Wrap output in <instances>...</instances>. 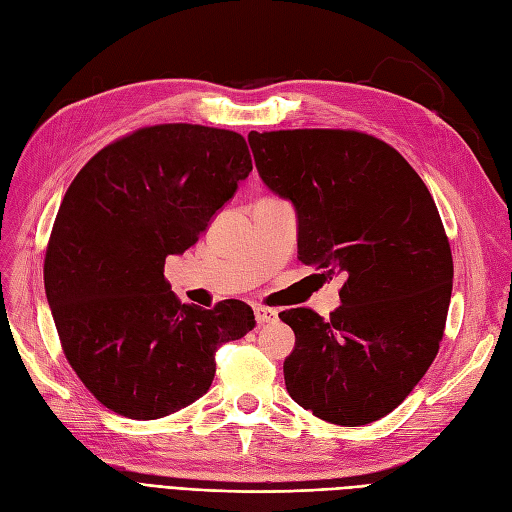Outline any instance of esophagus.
Here are the masks:
<instances>
[{
  "label": "esophagus",
  "instance_id": "1",
  "mask_svg": "<svg viewBox=\"0 0 512 512\" xmlns=\"http://www.w3.org/2000/svg\"><path fill=\"white\" fill-rule=\"evenodd\" d=\"M254 315H256V322L262 324H273L277 322V311L275 309H267V307H254Z\"/></svg>",
  "mask_w": 512,
  "mask_h": 512
}]
</instances>
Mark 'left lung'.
Listing matches in <instances>:
<instances>
[{"mask_svg": "<svg viewBox=\"0 0 512 512\" xmlns=\"http://www.w3.org/2000/svg\"><path fill=\"white\" fill-rule=\"evenodd\" d=\"M260 180L296 211L298 260L343 277L328 320L281 311L294 330L286 390L315 417L364 426L392 413L438 354L453 260L434 199L385 142L358 131H250Z\"/></svg>", "mask_w": 512, "mask_h": 512, "instance_id": "1", "label": "left lung"}]
</instances>
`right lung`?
I'll return each instance as SVG.
<instances>
[{"label":"right lung","mask_w":512,"mask_h":512,"mask_svg":"<svg viewBox=\"0 0 512 512\" xmlns=\"http://www.w3.org/2000/svg\"><path fill=\"white\" fill-rule=\"evenodd\" d=\"M250 171L239 133L158 125L105 146L67 188L44 288L65 358L103 407L144 421L188 407L214 381L216 349L254 328L250 305L180 303L163 275Z\"/></svg>","instance_id":"obj_1"}]
</instances>
